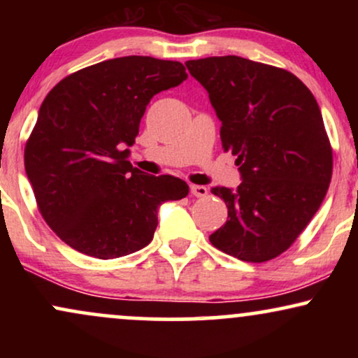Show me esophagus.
I'll return each instance as SVG.
<instances>
[{
  "mask_svg": "<svg viewBox=\"0 0 358 358\" xmlns=\"http://www.w3.org/2000/svg\"><path fill=\"white\" fill-rule=\"evenodd\" d=\"M190 192H192V195H195V196H207L208 195V188L203 187V185H192Z\"/></svg>",
  "mask_w": 358,
  "mask_h": 358,
  "instance_id": "34e87169",
  "label": "esophagus"
}]
</instances>
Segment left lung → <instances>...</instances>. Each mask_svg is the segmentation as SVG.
Instances as JSON below:
<instances>
[{
    "mask_svg": "<svg viewBox=\"0 0 358 358\" xmlns=\"http://www.w3.org/2000/svg\"><path fill=\"white\" fill-rule=\"evenodd\" d=\"M222 121L224 151L237 156L236 190L212 188L229 208L212 245L245 262L291 248L322 205L334 151L318 102L294 73L237 55L188 60Z\"/></svg>",
    "mask_w": 358,
    "mask_h": 358,
    "instance_id": "left-lung-1",
    "label": "left lung"
}]
</instances>
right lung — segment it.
<instances>
[{
  "mask_svg": "<svg viewBox=\"0 0 358 358\" xmlns=\"http://www.w3.org/2000/svg\"><path fill=\"white\" fill-rule=\"evenodd\" d=\"M183 64L119 57L62 79L47 94L24 145L36 205L65 244L114 259L153 239L158 207L188 195L171 175H146L127 156L155 94L187 79Z\"/></svg>",
  "mask_w": 358,
  "mask_h": 358,
  "instance_id": "1",
  "label": "right lung"
}]
</instances>
